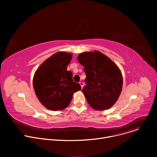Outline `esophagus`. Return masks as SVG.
Here are the masks:
<instances>
[{"label": "esophagus", "instance_id": "34e87169", "mask_svg": "<svg viewBox=\"0 0 157 157\" xmlns=\"http://www.w3.org/2000/svg\"><path fill=\"white\" fill-rule=\"evenodd\" d=\"M79 84L81 85V88H82V87H83V86H84V83H83L82 82H81H81H79Z\"/></svg>", "mask_w": 157, "mask_h": 157}]
</instances>
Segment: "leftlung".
Listing matches in <instances>:
<instances>
[{
    "instance_id": "1",
    "label": "left lung",
    "mask_w": 157,
    "mask_h": 157,
    "mask_svg": "<svg viewBox=\"0 0 157 157\" xmlns=\"http://www.w3.org/2000/svg\"><path fill=\"white\" fill-rule=\"evenodd\" d=\"M78 60L84 66L86 76L82 91L88 104L98 110L109 109L117 101L122 90L120 70L98 51L81 53Z\"/></svg>"
}]
</instances>
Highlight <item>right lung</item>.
Segmentation results:
<instances>
[{
    "instance_id": "1",
    "label": "right lung",
    "mask_w": 157,
    "mask_h": 157,
    "mask_svg": "<svg viewBox=\"0 0 157 157\" xmlns=\"http://www.w3.org/2000/svg\"><path fill=\"white\" fill-rule=\"evenodd\" d=\"M72 55L58 52L44 61L36 71L33 87L41 103L51 110H59L70 104L73 93L81 90L73 80V73L67 71Z\"/></svg>"
}]
</instances>
